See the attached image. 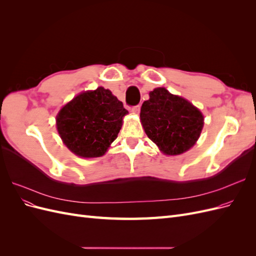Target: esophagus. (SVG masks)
Returning a JSON list of instances; mask_svg holds the SVG:
<instances>
[{"mask_svg": "<svg viewBox=\"0 0 256 256\" xmlns=\"http://www.w3.org/2000/svg\"><path fill=\"white\" fill-rule=\"evenodd\" d=\"M131 111H132V113H134V114H138V113H140V111H141V106H136L132 108V110H131Z\"/></svg>", "mask_w": 256, "mask_h": 256, "instance_id": "34e87169", "label": "esophagus"}]
</instances>
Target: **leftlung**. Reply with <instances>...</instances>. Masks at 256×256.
Listing matches in <instances>:
<instances>
[{"label":"left lung","instance_id":"8db88e82","mask_svg":"<svg viewBox=\"0 0 256 256\" xmlns=\"http://www.w3.org/2000/svg\"><path fill=\"white\" fill-rule=\"evenodd\" d=\"M140 118L147 136L168 156L189 150L204 126V116L196 106L164 88L150 92V99L142 104Z\"/></svg>","mask_w":256,"mask_h":256}]
</instances>
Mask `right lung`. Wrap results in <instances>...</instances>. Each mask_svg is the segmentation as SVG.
Returning a JSON list of instances; mask_svg holds the SVG:
<instances>
[{
	"instance_id": "add662e5",
	"label": "right lung",
	"mask_w": 256,
	"mask_h": 256,
	"mask_svg": "<svg viewBox=\"0 0 256 256\" xmlns=\"http://www.w3.org/2000/svg\"><path fill=\"white\" fill-rule=\"evenodd\" d=\"M128 111L111 90L83 92L56 115L58 134L68 150L82 158L102 157L118 138Z\"/></svg>"
}]
</instances>
